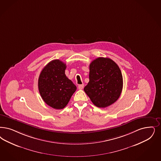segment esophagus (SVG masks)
<instances>
[{"mask_svg": "<svg viewBox=\"0 0 161 161\" xmlns=\"http://www.w3.org/2000/svg\"><path fill=\"white\" fill-rule=\"evenodd\" d=\"M78 89L79 90H82V89L84 88V84H80V85H78Z\"/></svg>", "mask_w": 161, "mask_h": 161, "instance_id": "1", "label": "esophagus"}]
</instances>
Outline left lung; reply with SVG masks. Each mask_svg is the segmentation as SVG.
<instances>
[{
  "instance_id": "obj_1",
  "label": "left lung",
  "mask_w": 161,
  "mask_h": 161,
  "mask_svg": "<svg viewBox=\"0 0 161 161\" xmlns=\"http://www.w3.org/2000/svg\"><path fill=\"white\" fill-rule=\"evenodd\" d=\"M89 82L84 90L94 105L106 108L117 101L122 92L121 71L117 64L108 58H98L89 66Z\"/></svg>"
}]
</instances>
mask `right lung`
I'll use <instances>...</instances> for the list:
<instances>
[{"label":"right lung","instance_id":"right-lung-1","mask_svg":"<svg viewBox=\"0 0 161 161\" xmlns=\"http://www.w3.org/2000/svg\"><path fill=\"white\" fill-rule=\"evenodd\" d=\"M66 64L55 59L50 61L39 75V93L44 102L56 109H62L68 103L77 87L67 78Z\"/></svg>","mask_w":161,"mask_h":161}]
</instances>
